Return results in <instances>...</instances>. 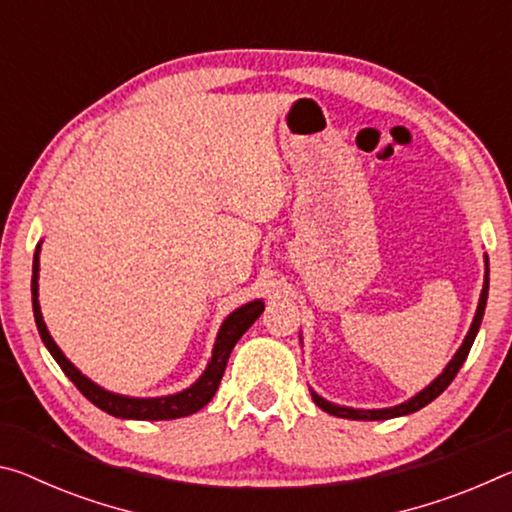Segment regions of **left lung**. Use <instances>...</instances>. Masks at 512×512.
<instances>
[{
    "label": "left lung",
    "mask_w": 512,
    "mask_h": 512,
    "mask_svg": "<svg viewBox=\"0 0 512 512\" xmlns=\"http://www.w3.org/2000/svg\"><path fill=\"white\" fill-rule=\"evenodd\" d=\"M488 275H490V268H488V257H485V282H483V291H481V300H479V309H476V316H474V323L470 327V332H467L465 341L461 345V350L456 352V357L449 361V366L445 368L443 375H440L436 381H433L431 386L424 388L422 393H418L413 397V400L404 402L400 406H393V409H379V411H357V409H345V406H336V404H329L325 402L323 397H318L316 393H311L314 397V402L320 406V409L327 411L329 415H336V418H348V420H388V418H397V415H406V413H413V411H420L422 406H427L429 402L436 400V397L445 391V388L452 384L454 377L458 375V370L467 359V354H470L472 343L476 339V332H479L481 327V320H483V311H485V302H488Z\"/></svg>",
    "instance_id": "obj_1"
}]
</instances>
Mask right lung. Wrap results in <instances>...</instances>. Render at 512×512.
<instances>
[{"label": "right lung", "mask_w": 512, "mask_h": 512, "mask_svg": "<svg viewBox=\"0 0 512 512\" xmlns=\"http://www.w3.org/2000/svg\"><path fill=\"white\" fill-rule=\"evenodd\" d=\"M38 253L40 246L36 248V255H33V277H31V302H33V316H36V325L40 332L42 343L47 345V350L51 352V357L56 359V363L63 368L65 375L72 379V384L79 388V391L88 397V400L99 406L101 411H106L115 418H133V420H173V418H185V415H192L196 411H201L203 406L212 400L216 388L221 384V377L225 372V366H228L230 352L235 348L237 341L244 336L246 329L255 323V320L262 316L264 311V302L255 300L248 302L241 309H237L235 314H230L225 318V323L221 325L219 339H216L214 345V354L207 370L203 372V377L196 381L192 388L178 393V395H169V397H158V400H135V397H121V395H112L108 391H103L97 384H92L88 377H83L79 370H76L72 363L65 359V354L58 350V345L51 339L45 320H42L40 314V305H38Z\"/></svg>", "instance_id": "right-lung-1"}]
</instances>
